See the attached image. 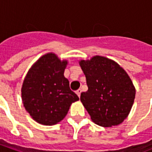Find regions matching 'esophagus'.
Masks as SVG:
<instances>
[{
	"label": "esophagus",
	"instance_id": "obj_1",
	"mask_svg": "<svg viewBox=\"0 0 152 152\" xmlns=\"http://www.w3.org/2000/svg\"><path fill=\"white\" fill-rule=\"evenodd\" d=\"M76 94L80 97V94H81V89H77V90L76 91Z\"/></svg>",
	"mask_w": 152,
	"mask_h": 152
}]
</instances>
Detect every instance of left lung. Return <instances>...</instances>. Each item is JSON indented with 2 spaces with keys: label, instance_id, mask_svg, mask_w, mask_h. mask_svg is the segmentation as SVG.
<instances>
[{
  "label": "left lung",
  "instance_id": "left-lung-1",
  "mask_svg": "<svg viewBox=\"0 0 152 152\" xmlns=\"http://www.w3.org/2000/svg\"><path fill=\"white\" fill-rule=\"evenodd\" d=\"M80 65L86 77L88 90L80 101L95 124L112 127L122 123L135 99V88L126 72L105 57L81 60Z\"/></svg>",
  "mask_w": 152,
  "mask_h": 152
}]
</instances>
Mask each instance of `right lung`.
Returning a JSON list of instances; mask_svg holds the SVG:
<instances>
[{
  "mask_svg": "<svg viewBox=\"0 0 152 152\" xmlns=\"http://www.w3.org/2000/svg\"><path fill=\"white\" fill-rule=\"evenodd\" d=\"M66 64L54 53H47L33 64L25 77L22 87L23 106L39 124L58 123L71 104L79 100L63 75Z\"/></svg>",
  "mask_w": 152,
  "mask_h": 152,
  "instance_id": "add662e5",
  "label": "right lung"
}]
</instances>
